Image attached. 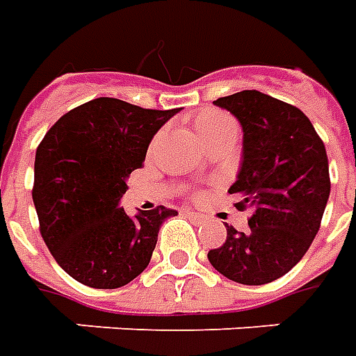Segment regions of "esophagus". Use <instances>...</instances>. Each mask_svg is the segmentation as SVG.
I'll use <instances>...</instances> for the list:
<instances>
[{"label": "esophagus", "mask_w": 356, "mask_h": 356, "mask_svg": "<svg viewBox=\"0 0 356 356\" xmlns=\"http://www.w3.org/2000/svg\"><path fill=\"white\" fill-rule=\"evenodd\" d=\"M185 216L194 219V221H204V216H200V213H194V211H188V209L185 211Z\"/></svg>", "instance_id": "1"}]
</instances>
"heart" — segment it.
<instances>
[{
  "label": "heart",
  "instance_id": "1",
  "mask_svg": "<svg viewBox=\"0 0 356 356\" xmlns=\"http://www.w3.org/2000/svg\"><path fill=\"white\" fill-rule=\"evenodd\" d=\"M231 125H234L232 118H229L223 112H216V110L204 112V114L196 118V131H198L202 140H208L209 137L221 133L227 127H231Z\"/></svg>",
  "mask_w": 356,
  "mask_h": 356
}]
</instances>
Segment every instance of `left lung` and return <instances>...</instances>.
<instances>
[{"mask_svg":"<svg viewBox=\"0 0 356 356\" xmlns=\"http://www.w3.org/2000/svg\"><path fill=\"white\" fill-rule=\"evenodd\" d=\"M213 102L242 125V165L229 193L252 217L244 232L225 225L227 240L208 259L229 280L261 286L296 267L321 229L328 156L311 120L288 102L255 89Z\"/></svg>","mask_w":356,"mask_h":356,"instance_id":"left-lung-1","label":"left lung"}]
</instances>
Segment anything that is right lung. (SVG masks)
<instances>
[{
    "instance_id": "right-lung-1",
    "label": "right lung",
    "mask_w": 356,
    "mask_h": 356,
    "mask_svg": "<svg viewBox=\"0 0 356 356\" xmlns=\"http://www.w3.org/2000/svg\"><path fill=\"white\" fill-rule=\"evenodd\" d=\"M177 112L99 97L45 133L35 150L32 198L43 242L74 280L114 290L150 263L160 227L177 211L160 206L127 216L120 198L156 131Z\"/></svg>"
}]
</instances>
